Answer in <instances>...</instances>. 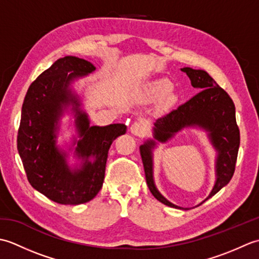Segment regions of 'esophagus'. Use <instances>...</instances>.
Masks as SVG:
<instances>
[{
    "label": "esophagus",
    "instance_id": "obj_1",
    "mask_svg": "<svg viewBox=\"0 0 259 259\" xmlns=\"http://www.w3.org/2000/svg\"><path fill=\"white\" fill-rule=\"evenodd\" d=\"M130 131L131 134H134L135 136H139V137H144L148 133V128L147 124L142 121H136L130 126Z\"/></svg>",
    "mask_w": 259,
    "mask_h": 259
}]
</instances>
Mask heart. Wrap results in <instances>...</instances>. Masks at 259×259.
<instances>
[{
	"label": "heart",
	"mask_w": 259,
	"mask_h": 259,
	"mask_svg": "<svg viewBox=\"0 0 259 259\" xmlns=\"http://www.w3.org/2000/svg\"><path fill=\"white\" fill-rule=\"evenodd\" d=\"M172 89V83L167 79H160L155 82L147 88L146 90V99L149 101L158 100V99H161L166 97V95L171 91ZM175 101V96L168 95L166 99V104H171Z\"/></svg>",
	"instance_id": "1"
}]
</instances>
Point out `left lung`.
<instances>
[{"mask_svg":"<svg viewBox=\"0 0 259 259\" xmlns=\"http://www.w3.org/2000/svg\"><path fill=\"white\" fill-rule=\"evenodd\" d=\"M181 71L189 76L191 85L200 91L176 110L159 118L153 126V138L159 142H167L180 130L188 126H199L207 131L208 138L217 151V158L216 183L210 194L202 201L205 202L226 186L233 177L240 144L239 128L236 122L235 104L232 98L206 71L191 68H183ZM155 147V140H147L140 146V155L150 192L157 200L169 207L188 209L174 205L158 191L153 180L152 149Z\"/></svg>","mask_w":259,"mask_h":259,"instance_id":"obj_1","label":"left lung"}]
</instances>
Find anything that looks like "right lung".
<instances>
[{
	"mask_svg": "<svg viewBox=\"0 0 259 259\" xmlns=\"http://www.w3.org/2000/svg\"><path fill=\"white\" fill-rule=\"evenodd\" d=\"M95 70L83 59H59L32 82L22 106L18 150L27 180L33 188L61 205H80L97 196L102 188L110 146L126 130L123 123L90 125L88 114L80 109L79 97L70 85ZM69 105L73 107L80 138L74 144L81 163L74 168L56 147L58 120Z\"/></svg>",
	"mask_w": 259,
	"mask_h": 259,
	"instance_id": "1",
	"label": "right lung"
}]
</instances>
